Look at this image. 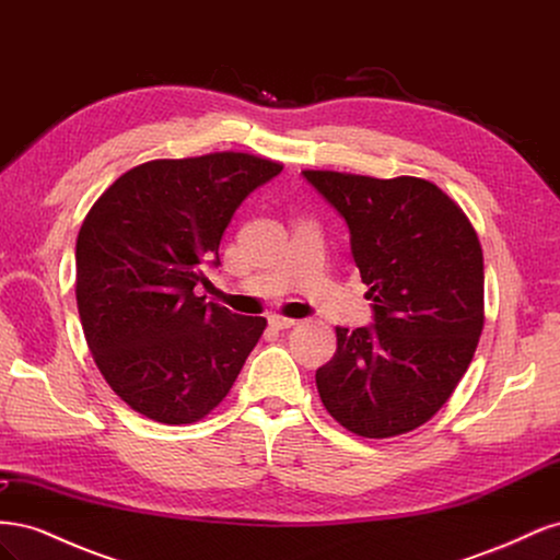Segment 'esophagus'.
<instances>
[{
  "label": "esophagus",
  "instance_id": "34e87169",
  "mask_svg": "<svg viewBox=\"0 0 560 560\" xmlns=\"http://www.w3.org/2000/svg\"><path fill=\"white\" fill-rule=\"evenodd\" d=\"M268 325L276 327V329H290V327L296 325V319L282 317V315H270V317H268Z\"/></svg>",
  "mask_w": 560,
  "mask_h": 560
}]
</instances>
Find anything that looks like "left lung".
<instances>
[{"label": "left lung", "mask_w": 560, "mask_h": 560, "mask_svg": "<svg viewBox=\"0 0 560 560\" xmlns=\"http://www.w3.org/2000/svg\"><path fill=\"white\" fill-rule=\"evenodd\" d=\"M343 217L374 325L336 327L317 369L325 409L354 434L387 439L453 395L483 329V254L465 212L428 179L303 171Z\"/></svg>", "instance_id": "obj_1"}]
</instances>
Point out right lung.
<instances>
[{"label":"right lung","instance_id":"1","mask_svg":"<svg viewBox=\"0 0 560 560\" xmlns=\"http://www.w3.org/2000/svg\"><path fill=\"white\" fill-rule=\"evenodd\" d=\"M282 165L238 151L132 167L77 238V306L93 360L132 411L186 425L222 401L266 317L196 296L231 217Z\"/></svg>","mask_w":560,"mask_h":560}]
</instances>
